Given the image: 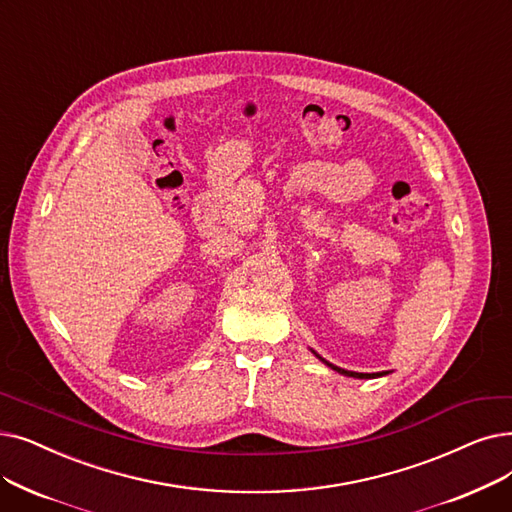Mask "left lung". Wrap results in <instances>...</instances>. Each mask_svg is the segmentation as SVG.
Wrapping results in <instances>:
<instances>
[{
	"mask_svg": "<svg viewBox=\"0 0 512 512\" xmlns=\"http://www.w3.org/2000/svg\"><path fill=\"white\" fill-rule=\"evenodd\" d=\"M326 366H330L332 370H337V372H341V374H347V376H355V379H374V376H383V374H387V372H376V374H366V372H349V370H343V368H337V366H332V364H328L326 360H322Z\"/></svg>",
	"mask_w": 512,
	"mask_h": 512,
	"instance_id": "8db88e82",
	"label": "left lung"
}]
</instances>
